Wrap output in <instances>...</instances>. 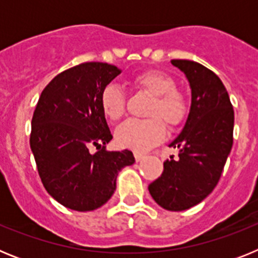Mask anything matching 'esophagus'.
Returning a JSON list of instances; mask_svg holds the SVG:
<instances>
[{
    "label": "esophagus",
    "instance_id": "esophagus-1",
    "mask_svg": "<svg viewBox=\"0 0 258 258\" xmlns=\"http://www.w3.org/2000/svg\"><path fill=\"white\" fill-rule=\"evenodd\" d=\"M134 157H136V161L137 163H140V161H142L143 159H145V155L141 154V152H134Z\"/></svg>",
    "mask_w": 258,
    "mask_h": 258
}]
</instances>
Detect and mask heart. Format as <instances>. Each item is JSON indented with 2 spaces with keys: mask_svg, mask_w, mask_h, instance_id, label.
<instances>
[{
  "mask_svg": "<svg viewBox=\"0 0 258 258\" xmlns=\"http://www.w3.org/2000/svg\"><path fill=\"white\" fill-rule=\"evenodd\" d=\"M134 88L152 95L145 120L131 118L116 129V142L120 147L137 152H145L160 142L165 136L163 120L170 129L179 126L187 116V104L179 93L175 92L174 80L159 71H146L132 80ZM125 94L122 89L109 84L101 94V107L104 116L116 121L125 112Z\"/></svg>",
  "mask_w": 258,
  "mask_h": 258,
  "instance_id": "obj_1",
  "label": "heart"
}]
</instances>
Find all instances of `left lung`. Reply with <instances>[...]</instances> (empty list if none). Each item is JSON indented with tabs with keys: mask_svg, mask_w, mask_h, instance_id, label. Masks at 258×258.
I'll return each mask as SVG.
<instances>
[{
	"mask_svg": "<svg viewBox=\"0 0 258 258\" xmlns=\"http://www.w3.org/2000/svg\"><path fill=\"white\" fill-rule=\"evenodd\" d=\"M190 84L187 120L169 147L178 156L164 161V170L150 183L152 199L166 211H186L206 199L220 181L232 147L234 109L217 75L200 63L173 59Z\"/></svg>",
	"mask_w": 258,
	"mask_h": 258,
	"instance_id": "left-lung-1",
	"label": "left lung"
}]
</instances>
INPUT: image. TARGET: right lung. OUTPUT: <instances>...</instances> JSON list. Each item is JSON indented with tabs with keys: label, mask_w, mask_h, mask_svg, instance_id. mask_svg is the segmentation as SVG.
Returning <instances> with one entry per match:
<instances>
[{
	"label": "right lung",
	"mask_w": 258,
	"mask_h": 258,
	"mask_svg": "<svg viewBox=\"0 0 258 258\" xmlns=\"http://www.w3.org/2000/svg\"><path fill=\"white\" fill-rule=\"evenodd\" d=\"M120 74L108 63H81L54 77L41 93L29 143L44 187L66 208L88 212L106 204L118 172L136 161L129 150H106L112 134L101 94ZM92 145L98 149L94 154L88 151Z\"/></svg>",
	"instance_id": "add662e5"
}]
</instances>
